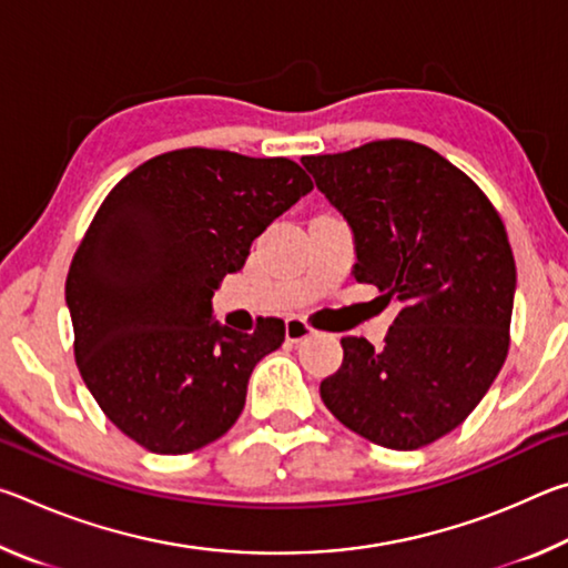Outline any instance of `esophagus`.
<instances>
[{
    "label": "esophagus",
    "instance_id": "1",
    "mask_svg": "<svg viewBox=\"0 0 568 568\" xmlns=\"http://www.w3.org/2000/svg\"><path fill=\"white\" fill-rule=\"evenodd\" d=\"M315 331L303 318H287L285 321V338L287 343H303L311 338Z\"/></svg>",
    "mask_w": 568,
    "mask_h": 568
}]
</instances>
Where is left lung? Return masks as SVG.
<instances>
[{
    "label": "left lung",
    "instance_id": "left-lung-1",
    "mask_svg": "<svg viewBox=\"0 0 568 568\" xmlns=\"http://www.w3.org/2000/svg\"><path fill=\"white\" fill-rule=\"evenodd\" d=\"M351 225L353 277L396 297L383 348L343 338L321 398L373 444L413 450L466 420L508 353L516 263L501 217L426 145L378 140L301 160Z\"/></svg>",
    "mask_w": 568,
    "mask_h": 568
}]
</instances>
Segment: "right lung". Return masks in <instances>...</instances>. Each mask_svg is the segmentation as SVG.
<instances>
[{"label":"right lung","mask_w":568,"mask_h":568,"mask_svg":"<svg viewBox=\"0 0 568 568\" xmlns=\"http://www.w3.org/2000/svg\"><path fill=\"white\" fill-rule=\"evenodd\" d=\"M313 190L287 158L165 152L104 197L67 275L82 381L114 426L152 454L213 444L245 406L250 373L285 323L237 333L213 295L253 240Z\"/></svg>","instance_id":"1"}]
</instances>
